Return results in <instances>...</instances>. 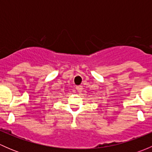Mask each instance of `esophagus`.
Wrapping results in <instances>:
<instances>
[{"instance_id":"obj_1","label":"esophagus","mask_w":152,"mask_h":152,"mask_svg":"<svg viewBox=\"0 0 152 152\" xmlns=\"http://www.w3.org/2000/svg\"><path fill=\"white\" fill-rule=\"evenodd\" d=\"M76 90H77L78 92H81L82 90V86H78V87H76Z\"/></svg>"}]
</instances>
